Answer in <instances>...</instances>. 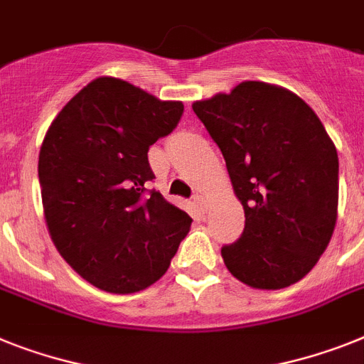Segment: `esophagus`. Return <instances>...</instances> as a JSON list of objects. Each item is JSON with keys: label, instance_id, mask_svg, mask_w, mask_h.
Returning <instances> with one entry per match:
<instances>
[{"label": "esophagus", "instance_id": "esophagus-1", "mask_svg": "<svg viewBox=\"0 0 364 364\" xmlns=\"http://www.w3.org/2000/svg\"><path fill=\"white\" fill-rule=\"evenodd\" d=\"M194 203H196L200 210H207V200L201 196V194H196V196H194Z\"/></svg>", "mask_w": 364, "mask_h": 364}]
</instances>
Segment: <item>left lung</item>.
<instances>
[{"label": "left lung", "mask_w": 364, "mask_h": 364, "mask_svg": "<svg viewBox=\"0 0 364 364\" xmlns=\"http://www.w3.org/2000/svg\"><path fill=\"white\" fill-rule=\"evenodd\" d=\"M225 159L242 203V237L222 248L244 285H294L331 240L338 209V155L328 131L300 96L262 81L192 103Z\"/></svg>", "instance_id": "1"}]
</instances>
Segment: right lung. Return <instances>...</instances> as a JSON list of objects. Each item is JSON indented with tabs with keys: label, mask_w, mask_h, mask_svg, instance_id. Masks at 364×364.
Returning <instances> with one entry per match:
<instances>
[{
	"label": "right lung",
	"mask_w": 364,
	"mask_h": 364,
	"mask_svg": "<svg viewBox=\"0 0 364 364\" xmlns=\"http://www.w3.org/2000/svg\"><path fill=\"white\" fill-rule=\"evenodd\" d=\"M181 102L124 79L81 88L46 131L38 155L44 218L55 248L79 276L112 294L164 276L192 218L157 191L149 146L172 133Z\"/></svg>",
	"instance_id": "obj_1"
}]
</instances>
